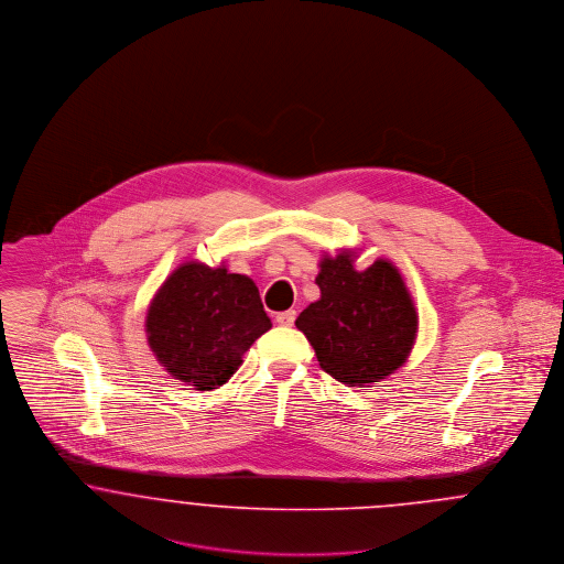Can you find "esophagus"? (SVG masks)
Returning a JSON list of instances; mask_svg holds the SVG:
<instances>
[{
  "mask_svg": "<svg viewBox=\"0 0 564 564\" xmlns=\"http://www.w3.org/2000/svg\"><path fill=\"white\" fill-rule=\"evenodd\" d=\"M294 308H290V311H283V313H279V315H276V323H279V325H283V327H292V325H294Z\"/></svg>",
  "mask_w": 564,
  "mask_h": 564,
  "instance_id": "1",
  "label": "esophagus"
}]
</instances>
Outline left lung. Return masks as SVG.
Wrapping results in <instances>:
<instances>
[{
	"mask_svg": "<svg viewBox=\"0 0 564 564\" xmlns=\"http://www.w3.org/2000/svg\"><path fill=\"white\" fill-rule=\"evenodd\" d=\"M355 251L319 262L322 297L295 327L313 345L323 370L349 387H366L402 368L414 347L419 315L400 270L376 260L355 270Z\"/></svg>",
	"mask_w": 564,
	"mask_h": 564,
	"instance_id": "obj_1",
	"label": "left lung"
}]
</instances>
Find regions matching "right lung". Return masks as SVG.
Masks as SVG:
<instances>
[{"instance_id":"obj_1","label":"right lung","mask_w":564,"mask_h":564,"mask_svg":"<svg viewBox=\"0 0 564 564\" xmlns=\"http://www.w3.org/2000/svg\"><path fill=\"white\" fill-rule=\"evenodd\" d=\"M270 327L249 276L196 260L166 276L145 317L148 345L162 368L196 391L226 384Z\"/></svg>"}]
</instances>
